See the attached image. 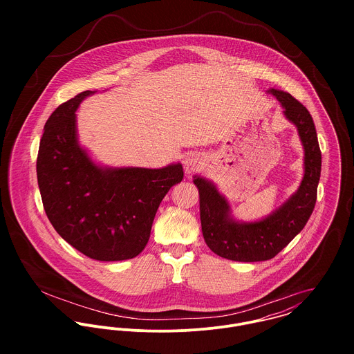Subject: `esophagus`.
I'll return each mask as SVG.
<instances>
[{
  "label": "esophagus",
  "mask_w": 354,
  "mask_h": 354,
  "mask_svg": "<svg viewBox=\"0 0 354 354\" xmlns=\"http://www.w3.org/2000/svg\"><path fill=\"white\" fill-rule=\"evenodd\" d=\"M203 166V156L199 153H188L184 158V167L188 173H192Z\"/></svg>",
  "instance_id": "esophagus-1"
}]
</instances>
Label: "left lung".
<instances>
[{
	"label": "left lung",
	"instance_id": "8db88e82",
	"mask_svg": "<svg viewBox=\"0 0 354 354\" xmlns=\"http://www.w3.org/2000/svg\"><path fill=\"white\" fill-rule=\"evenodd\" d=\"M283 107V114L299 131L304 146V177L296 194L271 215L257 222H237L230 205L215 185L195 176L199 189L203 237L208 248L221 257L234 261H263L281 252L306 225L316 203L320 180L322 152L313 120L289 93L268 90Z\"/></svg>",
	"mask_w": 354,
	"mask_h": 354
}]
</instances>
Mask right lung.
Segmentation results:
<instances>
[{"label":"right lung","instance_id":"add662e5","mask_svg":"<svg viewBox=\"0 0 354 354\" xmlns=\"http://www.w3.org/2000/svg\"><path fill=\"white\" fill-rule=\"evenodd\" d=\"M94 91L59 104L45 125L37 158L38 185L55 232L79 252L101 261L145 250L156 209L181 183V163L162 169L101 167L77 143L76 110Z\"/></svg>","mask_w":354,"mask_h":354}]
</instances>
